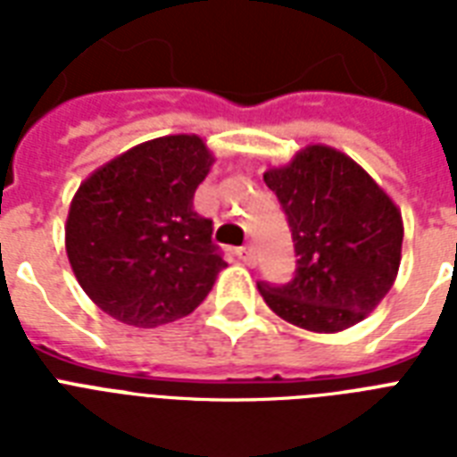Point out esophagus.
<instances>
[{"mask_svg":"<svg viewBox=\"0 0 457 457\" xmlns=\"http://www.w3.org/2000/svg\"><path fill=\"white\" fill-rule=\"evenodd\" d=\"M237 258L242 261L244 265H256V249L253 246H242V249L237 251Z\"/></svg>","mask_w":457,"mask_h":457,"instance_id":"esophagus-1","label":"esophagus"}]
</instances>
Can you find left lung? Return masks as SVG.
<instances>
[{
  "mask_svg": "<svg viewBox=\"0 0 457 457\" xmlns=\"http://www.w3.org/2000/svg\"><path fill=\"white\" fill-rule=\"evenodd\" d=\"M263 179L278 194L299 256L292 282H258L265 303L311 332L361 322L398 275L403 220L396 204L353 158L322 145L305 146Z\"/></svg>",
  "mask_w": 457,
  "mask_h": 457,
  "instance_id": "1",
  "label": "left lung"
}]
</instances>
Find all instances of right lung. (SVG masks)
<instances>
[{
	"mask_svg": "<svg viewBox=\"0 0 457 457\" xmlns=\"http://www.w3.org/2000/svg\"><path fill=\"white\" fill-rule=\"evenodd\" d=\"M213 165L196 135H168L95 170L71 201L66 253L89 299L125 325L158 327L206 299L225 268L194 192Z\"/></svg>",
	"mask_w": 457,
	"mask_h": 457,
	"instance_id": "1",
	"label": "right lung"
}]
</instances>
